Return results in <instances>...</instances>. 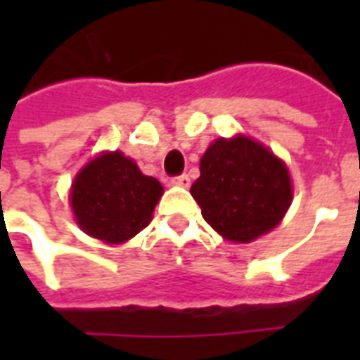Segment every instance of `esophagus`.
Listing matches in <instances>:
<instances>
[{
	"label": "esophagus",
	"mask_w": 360,
	"mask_h": 360,
	"mask_svg": "<svg viewBox=\"0 0 360 360\" xmlns=\"http://www.w3.org/2000/svg\"><path fill=\"white\" fill-rule=\"evenodd\" d=\"M172 183L173 185H179V187H188V185H191V179H188L187 173H183L179 177H173Z\"/></svg>",
	"instance_id": "esophagus-1"
}]
</instances>
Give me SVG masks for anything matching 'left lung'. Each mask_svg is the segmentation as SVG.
Here are the masks:
<instances>
[{
    "label": "left lung",
    "mask_w": 360,
    "mask_h": 360,
    "mask_svg": "<svg viewBox=\"0 0 360 360\" xmlns=\"http://www.w3.org/2000/svg\"><path fill=\"white\" fill-rule=\"evenodd\" d=\"M191 195L224 239L250 243L281 221L293 188L287 165L274 152L237 134L208 146Z\"/></svg>",
    "instance_id": "1"
}]
</instances>
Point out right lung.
<instances>
[{"instance_id":"add662e5","label":"right lung","mask_w":360,"mask_h":360,"mask_svg":"<svg viewBox=\"0 0 360 360\" xmlns=\"http://www.w3.org/2000/svg\"><path fill=\"white\" fill-rule=\"evenodd\" d=\"M164 187L123 152H103L77 173L71 208L84 233L110 245L129 241L148 226Z\"/></svg>"}]
</instances>
